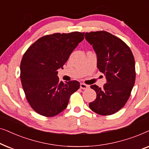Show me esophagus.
Instances as JSON below:
<instances>
[{
	"label": "esophagus",
	"instance_id": "1",
	"mask_svg": "<svg viewBox=\"0 0 149 149\" xmlns=\"http://www.w3.org/2000/svg\"><path fill=\"white\" fill-rule=\"evenodd\" d=\"M80 87H81V89H87L89 88V85L85 84V83H81Z\"/></svg>",
	"mask_w": 149,
	"mask_h": 149
}]
</instances>
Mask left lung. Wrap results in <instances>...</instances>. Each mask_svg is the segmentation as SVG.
<instances>
[{"label":"left lung","instance_id":"1","mask_svg":"<svg viewBox=\"0 0 149 149\" xmlns=\"http://www.w3.org/2000/svg\"><path fill=\"white\" fill-rule=\"evenodd\" d=\"M85 37L96 53L97 68L107 79L102 89L90 86L96 99L89 107L98 115H113L125 106L135 83L134 56L125 42L108 32H86Z\"/></svg>","mask_w":149,"mask_h":149}]
</instances>
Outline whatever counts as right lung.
<instances>
[{"instance_id":"1","label":"right lung","mask_w":149,"mask_h":149,"mask_svg":"<svg viewBox=\"0 0 149 149\" xmlns=\"http://www.w3.org/2000/svg\"><path fill=\"white\" fill-rule=\"evenodd\" d=\"M83 38L84 32H80L48 34L38 38L24 53L20 64L22 87L28 102L39 115H58L80 87L77 81H60L57 74Z\"/></svg>"}]
</instances>
